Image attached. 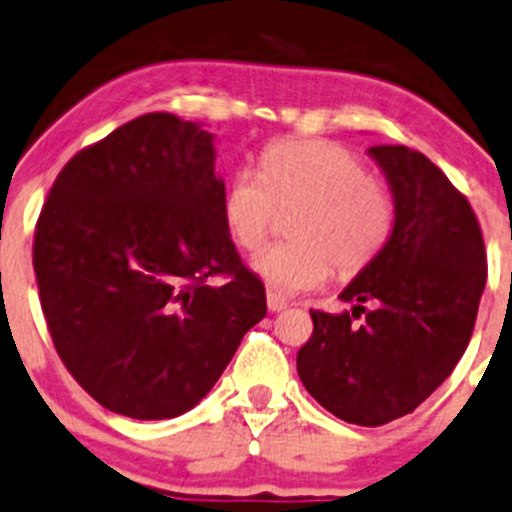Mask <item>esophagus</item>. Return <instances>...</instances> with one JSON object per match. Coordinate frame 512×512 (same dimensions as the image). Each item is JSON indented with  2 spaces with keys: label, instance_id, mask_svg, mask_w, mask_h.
<instances>
[{
  "label": "esophagus",
  "instance_id": "34e87169",
  "mask_svg": "<svg viewBox=\"0 0 512 512\" xmlns=\"http://www.w3.org/2000/svg\"><path fill=\"white\" fill-rule=\"evenodd\" d=\"M267 306H270V311H274V314H277V311H284L287 309V299L284 297H279L277 292H267Z\"/></svg>",
  "mask_w": 512,
  "mask_h": 512
}]
</instances>
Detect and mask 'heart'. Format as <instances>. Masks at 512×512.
<instances>
[{
	"mask_svg": "<svg viewBox=\"0 0 512 512\" xmlns=\"http://www.w3.org/2000/svg\"><path fill=\"white\" fill-rule=\"evenodd\" d=\"M277 211L294 213V242L252 257V270L282 294L321 287L333 265L341 277L363 272L392 235L390 193L370 179L363 161L333 142H282L262 154L260 174L235 171L223 196L228 233L245 250L270 235Z\"/></svg>",
	"mask_w": 512,
	"mask_h": 512,
	"instance_id": "1",
	"label": "heart"
}]
</instances>
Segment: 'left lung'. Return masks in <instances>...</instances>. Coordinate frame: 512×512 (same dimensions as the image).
<instances>
[{
	"instance_id": "1",
	"label": "left lung",
	"mask_w": 512,
	"mask_h": 512,
	"mask_svg": "<svg viewBox=\"0 0 512 512\" xmlns=\"http://www.w3.org/2000/svg\"><path fill=\"white\" fill-rule=\"evenodd\" d=\"M368 157L390 186L392 235L338 294L351 311H311L314 333L297 373L338 419L380 427L417 410L464 355L486 287V250L469 201L422 152L380 144Z\"/></svg>"
}]
</instances>
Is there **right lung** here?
I'll list each match as a JSON object with an SVG mask.
<instances>
[{"label": "right lung", "instance_id": "1", "mask_svg": "<svg viewBox=\"0 0 512 512\" xmlns=\"http://www.w3.org/2000/svg\"><path fill=\"white\" fill-rule=\"evenodd\" d=\"M215 134L149 112L63 166L34 272L53 346L105 410L171 419L198 405L265 319V284L223 220ZM225 273L215 288L205 279Z\"/></svg>", "mask_w": 512, "mask_h": 512}]
</instances>
